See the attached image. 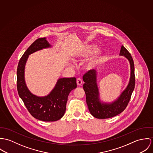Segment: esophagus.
Returning <instances> with one entry per match:
<instances>
[{"instance_id":"esophagus-1","label":"esophagus","mask_w":153,"mask_h":153,"mask_svg":"<svg viewBox=\"0 0 153 153\" xmlns=\"http://www.w3.org/2000/svg\"><path fill=\"white\" fill-rule=\"evenodd\" d=\"M82 79H80V78H78V79H77V85H80L82 84Z\"/></svg>"}]
</instances>
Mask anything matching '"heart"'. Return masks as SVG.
I'll return each mask as SVG.
<instances>
[{
	"label": "heart",
	"mask_w": 153,
	"mask_h": 153,
	"mask_svg": "<svg viewBox=\"0 0 153 153\" xmlns=\"http://www.w3.org/2000/svg\"><path fill=\"white\" fill-rule=\"evenodd\" d=\"M96 49V46L94 45H88L80 46L76 49L72 53V57L74 61H78L87 57ZM104 57L103 52L97 51L94 52L90 57L86 60L85 68L87 70H93L96 68L101 62Z\"/></svg>",
	"instance_id": "obj_1"
}]
</instances>
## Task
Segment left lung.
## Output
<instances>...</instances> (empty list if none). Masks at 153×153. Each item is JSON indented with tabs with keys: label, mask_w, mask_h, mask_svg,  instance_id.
I'll return each instance as SVG.
<instances>
[{
	"label": "left lung",
	"mask_w": 153,
	"mask_h": 153,
	"mask_svg": "<svg viewBox=\"0 0 153 153\" xmlns=\"http://www.w3.org/2000/svg\"><path fill=\"white\" fill-rule=\"evenodd\" d=\"M120 56L127 59L130 65V78L126 89L115 101L107 103L100 100L99 91L97 84V71L90 70L83 77L85 84L83 88L85 93L86 102L91 114L97 119H104L114 117L123 112L127 106L135 87L134 65L131 54L122 46Z\"/></svg>",
	"instance_id": "left-lung-1"
}]
</instances>
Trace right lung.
I'll list each match as a JSON object with an SVG mask.
<instances>
[{"mask_svg": "<svg viewBox=\"0 0 153 153\" xmlns=\"http://www.w3.org/2000/svg\"><path fill=\"white\" fill-rule=\"evenodd\" d=\"M51 45L46 37L39 38L29 47L20 58L17 68V88L30 114L35 119L43 121H55L61 119L66 111L70 92L77 87L75 77L60 78L51 92L46 96L38 97L27 88L25 80V68L30 54Z\"/></svg>", "mask_w": 153, "mask_h": 153, "instance_id": "right-lung-1", "label": "right lung"}]
</instances>
